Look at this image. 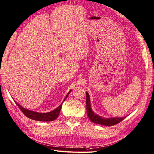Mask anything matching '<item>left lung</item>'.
<instances>
[{
    "mask_svg": "<svg viewBox=\"0 0 154 154\" xmlns=\"http://www.w3.org/2000/svg\"><path fill=\"white\" fill-rule=\"evenodd\" d=\"M86 109H87L88 116L93 123H97V124L103 125L105 126H112L114 125L117 123L122 122L123 119H124L125 117L122 118H103L102 116H100L95 114L92 111L91 106V101L89 93L86 91Z\"/></svg>",
    "mask_w": 154,
    "mask_h": 154,
    "instance_id": "8db88e82",
    "label": "left lung"
}]
</instances>
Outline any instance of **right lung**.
I'll return each mask as SVG.
<instances>
[{"mask_svg": "<svg viewBox=\"0 0 154 154\" xmlns=\"http://www.w3.org/2000/svg\"><path fill=\"white\" fill-rule=\"evenodd\" d=\"M70 92H71V90L68 93H67L65 99L63 100V102L65 100L66 98L68 97V95H69V93ZM15 103H16V104L18 106V107L20 108V110L22 111V112H23V113L27 116V118L32 119L33 120L41 121V122H50V121L55 120L56 118H58L60 111H61V109L62 108V104H61V105H59L57 108H55V109L53 111L47 112V113H40V112H36L35 111L26 109V108L22 107L18 103H17L16 101H15Z\"/></svg>", "mask_w": 154, "mask_h": 154, "instance_id": "add662e5", "label": "right lung"}]
</instances>
